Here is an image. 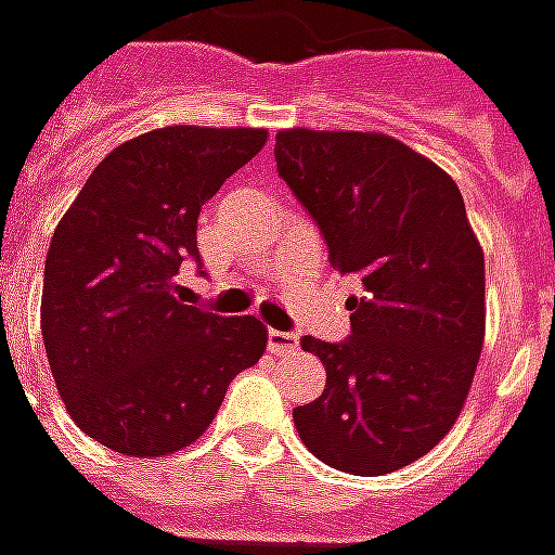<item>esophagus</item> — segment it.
Here are the masks:
<instances>
[{"label":"esophagus","mask_w":555,"mask_h":555,"mask_svg":"<svg viewBox=\"0 0 555 555\" xmlns=\"http://www.w3.org/2000/svg\"><path fill=\"white\" fill-rule=\"evenodd\" d=\"M269 350L271 353H293V350H299V338L293 332L269 328Z\"/></svg>","instance_id":"1"}]
</instances>
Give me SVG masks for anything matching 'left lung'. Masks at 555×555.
<instances>
[{
    "mask_svg": "<svg viewBox=\"0 0 555 555\" xmlns=\"http://www.w3.org/2000/svg\"><path fill=\"white\" fill-rule=\"evenodd\" d=\"M278 175L311 214L332 269L362 284L344 341L301 338L326 389L293 411L305 447L338 472L389 475L456 423L483 347V250L460 186L377 132L286 129Z\"/></svg>",
    "mask_w": 555,
    "mask_h": 555,
    "instance_id": "8db88e82",
    "label": "left lung"
}]
</instances>
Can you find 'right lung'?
Returning <instances> with one entry per match:
<instances>
[{
  "label": "right lung",
  "mask_w": 555,
  "mask_h": 555,
  "mask_svg": "<svg viewBox=\"0 0 555 555\" xmlns=\"http://www.w3.org/2000/svg\"><path fill=\"white\" fill-rule=\"evenodd\" d=\"M266 144V129L166 126L114 147L44 259L41 335L68 416L124 456H166L211 426L235 374L259 362V317L175 296L196 262L198 211Z\"/></svg>",
  "instance_id": "add662e5"
}]
</instances>
